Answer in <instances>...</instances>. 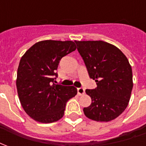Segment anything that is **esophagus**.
I'll return each mask as SVG.
<instances>
[{"mask_svg": "<svg viewBox=\"0 0 146 146\" xmlns=\"http://www.w3.org/2000/svg\"><path fill=\"white\" fill-rule=\"evenodd\" d=\"M77 91H78V94L79 96L83 95L84 93H85V89H84L83 88H78Z\"/></svg>", "mask_w": 146, "mask_h": 146, "instance_id": "34e87169", "label": "esophagus"}]
</instances>
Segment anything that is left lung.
Returning <instances> with one entry per match:
<instances>
[{"label":"left lung","mask_w":146,"mask_h":146,"mask_svg":"<svg viewBox=\"0 0 146 146\" xmlns=\"http://www.w3.org/2000/svg\"><path fill=\"white\" fill-rule=\"evenodd\" d=\"M89 77L97 87L86 89L92 104L83 109L96 121H112L128 105L133 88L132 70L126 56L113 44L102 40L74 41Z\"/></svg>","instance_id":"8db88e82"}]
</instances>
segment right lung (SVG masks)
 <instances>
[{
  "label": "right lung",
  "instance_id": "right-lung-1",
  "mask_svg": "<svg viewBox=\"0 0 146 146\" xmlns=\"http://www.w3.org/2000/svg\"><path fill=\"white\" fill-rule=\"evenodd\" d=\"M75 50L73 41L42 40L21 58L17 72L18 95L25 112L36 121L48 124L59 121L68 100L77 94L74 86L54 83L60 59Z\"/></svg>",
  "mask_w": 146,
  "mask_h": 146
}]
</instances>
